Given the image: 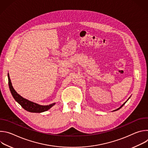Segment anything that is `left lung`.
Segmentation results:
<instances>
[{"instance_id":"8db88e82","label":"left lung","mask_w":148,"mask_h":148,"mask_svg":"<svg viewBox=\"0 0 148 148\" xmlns=\"http://www.w3.org/2000/svg\"><path fill=\"white\" fill-rule=\"evenodd\" d=\"M127 101H128V100H127ZM126 102H125V103H123V104H122V105H121V107H119V108H118V109H117V110H115V111H116V110H119V109H120V108H122V107H123V105H125V103H126Z\"/></svg>"}]
</instances>
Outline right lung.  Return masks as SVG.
Returning a JSON list of instances; mask_svg holds the SVG:
<instances>
[{
  "mask_svg": "<svg viewBox=\"0 0 148 148\" xmlns=\"http://www.w3.org/2000/svg\"><path fill=\"white\" fill-rule=\"evenodd\" d=\"M8 80H9V88L10 90V92L12 93V95H13L14 99L22 106L25 110L30 112H45L49 110L50 108H51L53 105L55 104V103L50 104L49 105H40L36 103L33 102L32 101H30L22 97H21L17 93V92L14 90L13 88L11 80L10 79L9 75L8 74Z\"/></svg>",
  "mask_w": 148,
  "mask_h": 148,
  "instance_id": "obj_1",
  "label": "right lung"
}]
</instances>
